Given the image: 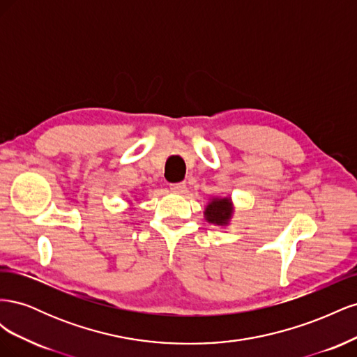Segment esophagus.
<instances>
[{
	"mask_svg": "<svg viewBox=\"0 0 357 357\" xmlns=\"http://www.w3.org/2000/svg\"><path fill=\"white\" fill-rule=\"evenodd\" d=\"M169 189L172 192H177V193H181L186 190V183L185 181H180V183H171L169 185Z\"/></svg>",
	"mask_w": 357,
	"mask_h": 357,
	"instance_id": "1",
	"label": "esophagus"
}]
</instances>
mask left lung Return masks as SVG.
I'll return each instance as SVG.
<instances>
[{"instance_id": "8db88e82", "label": "left lung", "mask_w": 357, "mask_h": 357, "mask_svg": "<svg viewBox=\"0 0 357 357\" xmlns=\"http://www.w3.org/2000/svg\"><path fill=\"white\" fill-rule=\"evenodd\" d=\"M231 204L229 199H214L208 204V207L205 208V218L208 222L215 225H225L231 218Z\"/></svg>"}]
</instances>
